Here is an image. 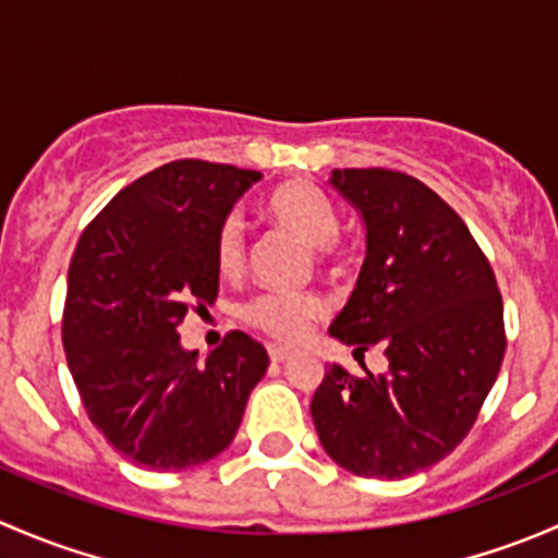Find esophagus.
I'll return each instance as SVG.
<instances>
[{"mask_svg": "<svg viewBox=\"0 0 558 558\" xmlns=\"http://www.w3.org/2000/svg\"><path fill=\"white\" fill-rule=\"evenodd\" d=\"M267 351H269V359H272V362H289V359L294 356V351H289V348H280V345H269Z\"/></svg>", "mask_w": 558, "mask_h": 558, "instance_id": "34e87169", "label": "esophagus"}]
</instances>
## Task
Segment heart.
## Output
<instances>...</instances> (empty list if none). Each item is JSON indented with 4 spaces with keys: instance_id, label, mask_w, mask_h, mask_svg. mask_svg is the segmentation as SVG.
<instances>
[{
    "instance_id": "1",
    "label": "heart",
    "mask_w": 558,
    "mask_h": 558,
    "mask_svg": "<svg viewBox=\"0 0 558 558\" xmlns=\"http://www.w3.org/2000/svg\"><path fill=\"white\" fill-rule=\"evenodd\" d=\"M267 213L286 232L311 245L315 262L335 264L342 256L340 210L335 199L311 180H289L278 185L267 199ZM213 262L221 278L238 280L247 269L245 221L240 213H229L218 223L213 240ZM326 313L324 296L315 291H262L238 307V318L251 329L278 342H300L311 326Z\"/></svg>"
}]
</instances>
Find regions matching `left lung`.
Here are the masks:
<instances>
[{
    "mask_svg": "<svg viewBox=\"0 0 558 558\" xmlns=\"http://www.w3.org/2000/svg\"><path fill=\"white\" fill-rule=\"evenodd\" d=\"M362 210L367 258L329 335L384 348V375L329 364L311 413L320 446L359 477L399 481L470 435L502 367V294L459 213L408 172L335 170Z\"/></svg>",
    "mask_w": 558,
    "mask_h": 558,
    "instance_id": "left-lung-1",
    "label": "left lung"
}]
</instances>
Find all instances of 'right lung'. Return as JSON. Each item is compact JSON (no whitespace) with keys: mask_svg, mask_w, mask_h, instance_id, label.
I'll use <instances>...</instances> for the list:
<instances>
[{"mask_svg":"<svg viewBox=\"0 0 558 558\" xmlns=\"http://www.w3.org/2000/svg\"><path fill=\"white\" fill-rule=\"evenodd\" d=\"M262 172L202 159L156 167L118 191L77 240L61 342L88 418L134 464L178 472L238 435L269 356L229 331L199 362L180 348L191 311L218 294V223Z\"/></svg>","mask_w":558,"mask_h":558,"instance_id":"obj_1","label":"right lung"}]
</instances>
